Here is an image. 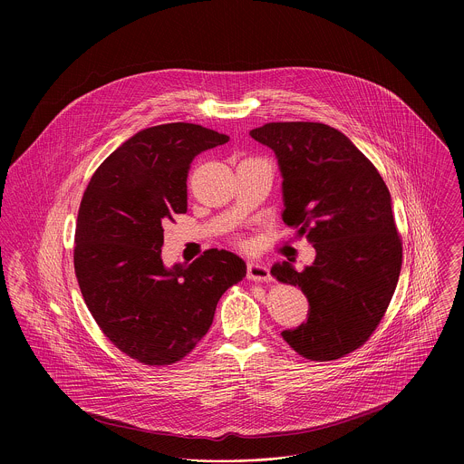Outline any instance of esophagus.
Instances as JSON below:
<instances>
[{
    "mask_svg": "<svg viewBox=\"0 0 464 464\" xmlns=\"http://www.w3.org/2000/svg\"><path fill=\"white\" fill-rule=\"evenodd\" d=\"M246 275H248L250 280H256V282H269L271 280L269 267L265 263H257V261H250L248 263Z\"/></svg>",
    "mask_w": 464,
    "mask_h": 464,
    "instance_id": "esophagus-1",
    "label": "esophagus"
}]
</instances>
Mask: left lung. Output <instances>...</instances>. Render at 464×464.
Wrapping results in <instances>:
<instances>
[{
	"instance_id": "1",
	"label": "left lung",
	"mask_w": 464,
	"mask_h": 464,
	"mask_svg": "<svg viewBox=\"0 0 464 464\" xmlns=\"http://www.w3.org/2000/svg\"><path fill=\"white\" fill-rule=\"evenodd\" d=\"M250 135L278 159L284 223L316 248L302 271L289 263L271 267L309 300L307 322L282 337L311 361L344 357L379 327L397 287L401 237L390 189L372 160L329 125L266 123Z\"/></svg>"
}]
</instances>
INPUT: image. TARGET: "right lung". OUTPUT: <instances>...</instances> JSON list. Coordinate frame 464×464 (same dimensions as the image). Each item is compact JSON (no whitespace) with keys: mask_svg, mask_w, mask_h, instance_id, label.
I'll list each match as a JSON object with an SVG mask.
<instances>
[{"mask_svg":"<svg viewBox=\"0 0 464 464\" xmlns=\"http://www.w3.org/2000/svg\"><path fill=\"white\" fill-rule=\"evenodd\" d=\"M227 140L193 123L140 130L100 164L83 193L74 275L98 327L137 362L184 359L212 325L221 295L246 276L245 261L227 250L173 267L160 259L162 225L188 210L193 159Z\"/></svg>","mask_w":464,"mask_h":464,"instance_id":"1","label":"right lung"}]
</instances>
